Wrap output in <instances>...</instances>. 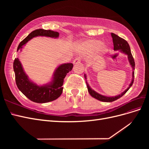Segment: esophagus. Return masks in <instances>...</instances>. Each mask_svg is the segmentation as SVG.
<instances>
[{"label":"esophagus","instance_id":"obj_1","mask_svg":"<svg viewBox=\"0 0 149 149\" xmlns=\"http://www.w3.org/2000/svg\"><path fill=\"white\" fill-rule=\"evenodd\" d=\"M80 62H81V60L79 59V58H76V59L74 60V61H73V64H74V65L78 64V63H79Z\"/></svg>","mask_w":149,"mask_h":149}]
</instances>
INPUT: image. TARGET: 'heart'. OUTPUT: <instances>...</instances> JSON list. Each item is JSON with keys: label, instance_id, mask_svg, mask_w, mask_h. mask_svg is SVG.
Returning a JSON list of instances; mask_svg holds the SVG:
<instances>
[{"label": "heart", "instance_id": "1", "mask_svg": "<svg viewBox=\"0 0 149 149\" xmlns=\"http://www.w3.org/2000/svg\"><path fill=\"white\" fill-rule=\"evenodd\" d=\"M78 49L82 53L91 54L95 52L97 55H101L107 52V46L104 43H102L100 40L90 39L79 43Z\"/></svg>", "mask_w": 149, "mask_h": 149}]
</instances>
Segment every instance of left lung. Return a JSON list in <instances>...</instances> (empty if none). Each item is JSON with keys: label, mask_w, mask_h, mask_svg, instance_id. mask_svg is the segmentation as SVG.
Here are the masks:
<instances>
[{"label": "left lung", "mask_w": 149, "mask_h": 149, "mask_svg": "<svg viewBox=\"0 0 149 149\" xmlns=\"http://www.w3.org/2000/svg\"><path fill=\"white\" fill-rule=\"evenodd\" d=\"M111 37L112 38V42H113L114 44V50L115 51H119L120 53L124 54V55L127 56V59L129 61V63L130 65L131 66L132 68V80L130 82V84L129 85V87L126 89L124 91H123L122 93H120L119 95H117L115 96H104L102 94L97 93L96 91L93 89L91 86L89 85L88 81H87V76L86 74H84V78L86 79V86L88 88V92L90 95H91L93 97L96 99V100L102 101V102H111L112 101H114L117 100H118L119 98L123 96L125 93L127 92L128 90L130 89V88L132 86L133 83H134V70H135V62L133 58V56L132 55L131 51H130V48L129 47V43L127 42L126 40L124 39L119 37L118 35H117L113 33H111Z\"/></svg>", "instance_id": "1"}]
</instances>
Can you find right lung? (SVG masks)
<instances>
[{"label": "right lung", "mask_w": 149, "mask_h": 149, "mask_svg": "<svg viewBox=\"0 0 149 149\" xmlns=\"http://www.w3.org/2000/svg\"><path fill=\"white\" fill-rule=\"evenodd\" d=\"M45 37L58 38L59 33L52 30L44 29L35 30L22 41L17 48V52H22L26 43L33 38ZM72 63H63L58 66L52 75L49 82L42 85L38 84L31 81L24 70L19 58H15L13 62V70L15 75V81L18 88L31 101L37 103H46L53 101L59 97L63 92L62 87L64 78L67 73L72 70Z\"/></svg>", "instance_id": "right-lung-1"}]
</instances>
